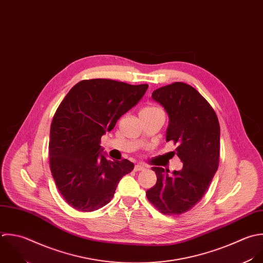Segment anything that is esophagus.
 Segmentation results:
<instances>
[{"mask_svg":"<svg viewBox=\"0 0 263 263\" xmlns=\"http://www.w3.org/2000/svg\"><path fill=\"white\" fill-rule=\"evenodd\" d=\"M145 169V167L143 166V165H135V167H134V171H142V170H144Z\"/></svg>","mask_w":263,"mask_h":263,"instance_id":"34e87169","label":"esophagus"}]
</instances>
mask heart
<instances>
[{"mask_svg": "<svg viewBox=\"0 0 263 263\" xmlns=\"http://www.w3.org/2000/svg\"><path fill=\"white\" fill-rule=\"evenodd\" d=\"M159 108L158 107H154V106H147V107H144L140 112H151V111H155V110H158Z\"/></svg>", "mask_w": 263, "mask_h": 263, "instance_id": "b5f03b06", "label": "heart"}]
</instances>
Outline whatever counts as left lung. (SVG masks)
<instances>
[{"instance_id": "obj_1", "label": "left lung", "mask_w": 263, "mask_h": 263, "mask_svg": "<svg viewBox=\"0 0 263 263\" xmlns=\"http://www.w3.org/2000/svg\"><path fill=\"white\" fill-rule=\"evenodd\" d=\"M152 98L169 118L166 141H174L181 170L153 167L157 183L146 197L160 212L179 215L191 210L207 192L219 163L220 127L208 101L192 86L176 82L154 91Z\"/></svg>"}]
</instances>
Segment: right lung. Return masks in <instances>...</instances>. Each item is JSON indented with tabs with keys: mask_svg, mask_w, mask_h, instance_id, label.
Here are the masks:
<instances>
[{
	"mask_svg": "<svg viewBox=\"0 0 263 263\" xmlns=\"http://www.w3.org/2000/svg\"><path fill=\"white\" fill-rule=\"evenodd\" d=\"M147 85L107 79L74 85L58 106L50 128L49 158L55 184L72 208L92 212L108 204L134 164L110 161L101 136L142 98Z\"/></svg>",
	"mask_w": 263,
	"mask_h": 263,
	"instance_id": "obj_1",
	"label": "right lung"
}]
</instances>
